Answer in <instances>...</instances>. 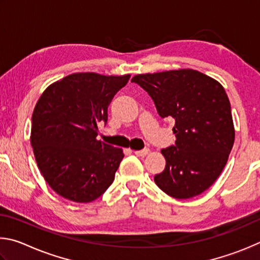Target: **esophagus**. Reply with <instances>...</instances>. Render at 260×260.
Returning <instances> with one entry per match:
<instances>
[{"mask_svg": "<svg viewBox=\"0 0 260 260\" xmlns=\"http://www.w3.org/2000/svg\"><path fill=\"white\" fill-rule=\"evenodd\" d=\"M134 153H135L136 155H137V156H142V157H144V156H146L147 154L149 153V149L145 148V149H142V151H135Z\"/></svg>", "mask_w": 260, "mask_h": 260, "instance_id": "1", "label": "esophagus"}]
</instances>
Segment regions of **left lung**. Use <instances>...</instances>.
<instances>
[{"label": "left lung", "instance_id": "obj_1", "mask_svg": "<svg viewBox=\"0 0 260 260\" xmlns=\"http://www.w3.org/2000/svg\"><path fill=\"white\" fill-rule=\"evenodd\" d=\"M131 81L147 91L162 118L175 121L176 145L161 151L167 165L155 184L178 200L203 193L221 174L235 139L224 86L190 68L138 74Z\"/></svg>", "mask_w": 260, "mask_h": 260}]
</instances>
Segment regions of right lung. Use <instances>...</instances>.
Here are the masks:
<instances>
[{"instance_id":"obj_1","label":"right lung","mask_w":260,"mask_h":260,"mask_svg":"<svg viewBox=\"0 0 260 260\" xmlns=\"http://www.w3.org/2000/svg\"><path fill=\"white\" fill-rule=\"evenodd\" d=\"M130 79L73 73L50 84L31 115L30 144L44 180L61 198L88 203L112 185L122 148L97 140V123Z\"/></svg>"}]
</instances>
